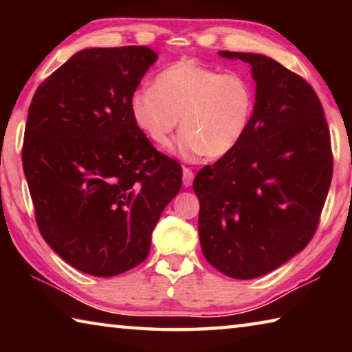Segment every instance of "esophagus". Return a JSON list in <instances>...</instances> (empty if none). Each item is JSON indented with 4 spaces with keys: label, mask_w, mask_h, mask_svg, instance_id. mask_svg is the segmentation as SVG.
I'll return each instance as SVG.
<instances>
[{
    "label": "esophagus",
    "mask_w": 352,
    "mask_h": 352,
    "mask_svg": "<svg viewBox=\"0 0 352 352\" xmlns=\"http://www.w3.org/2000/svg\"><path fill=\"white\" fill-rule=\"evenodd\" d=\"M194 182V172L190 170L189 168H183V184L184 186H190Z\"/></svg>",
    "instance_id": "34e87169"
}]
</instances>
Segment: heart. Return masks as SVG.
I'll return each instance as SVG.
<instances>
[{
    "mask_svg": "<svg viewBox=\"0 0 352 352\" xmlns=\"http://www.w3.org/2000/svg\"><path fill=\"white\" fill-rule=\"evenodd\" d=\"M254 110V88L245 74L219 71L182 58L155 76L153 87L130 96L136 126L160 147H168L178 127L184 158H222L239 146Z\"/></svg>",
    "mask_w": 352,
    "mask_h": 352,
    "instance_id": "heart-1",
    "label": "heart"
}]
</instances>
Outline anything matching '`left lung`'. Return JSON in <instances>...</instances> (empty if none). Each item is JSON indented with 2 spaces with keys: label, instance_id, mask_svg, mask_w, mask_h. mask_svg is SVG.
<instances>
[{
  "label": "left lung",
  "instance_id": "obj_1",
  "mask_svg": "<svg viewBox=\"0 0 352 352\" xmlns=\"http://www.w3.org/2000/svg\"><path fill=\"white\" fill-rule=\"evenodd\" d=\"M250 63L253 118L233 152L194 178L206 261L234 279L270 273L311 242L332 180L331 135L317 93L273 58L220 51Z\"/></svg>",
  "mask_w": 352,
  "mask_h": 352
}]
</instances>
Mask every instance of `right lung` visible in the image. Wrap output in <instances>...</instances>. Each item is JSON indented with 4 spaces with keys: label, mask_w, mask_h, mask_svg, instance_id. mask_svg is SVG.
Instances as JSON below:
<instances>
[{
    "label": "right lung",
    "mask_w": 352,
    "mask_h": 352,
    "mask_svg": "<svg viewBox=\"0 0 352 352\" xmlns=\"http://www.w3.org/2000/svg\"><path fill=\"white\" fill-rule=\"evenodd\" d=\"M147 46L82 50L35 91L23 169L43 239L74 269L116 276L140 265L182 188V166L136 126L130 96L157 62Z\"/></svg>",
    "instance_id": "right-lung-1"
}]
</instances>
